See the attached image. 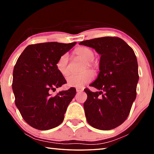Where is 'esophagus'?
I'll return each instance as SVG.
<instances>
[{"mask_svg": "<svg viewBox=\"0 0 154 154\" xmlns=\"http://www.w3.org/2000/svg\"><path fill=\"white\" fill-rule=\"evenodd\" d=\"M76 91H77V92H82L83 89H82V88H77Z\"/></svg>", "mask_w": 154, "mask_h": 154, "instance_id": "34e87169", "label": "esophagus"}]
</instances>
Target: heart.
Returning a JSON list of instances; mask_svg holds the SVG:
<instances>
[{
    "mask_svg": "<svg viewBox=\"0 0 154 154\" xmlns=\"http://www.w3.org/2000/svg\"><path fill=\"white\" fill-rule=\"evenodd\" d=\"M75 54L85 62L83 69V71L85 72L79 75H69L66 79L67 83L71 87L82 88L87 83L92 82L94 79L92 72L88 70H90L92 72L96 71L97 65L93 62L95 58V54L90 48L82 46L75 49ZM69 55L67 54H64L60 56L56 62L57 70L64 77L67 76L69 73Z\"/></svg>",
    "mask_w": 154,
    "mask_h": 154,
    "instance_id": "heart-1",
    "label": "heart"
}]
</instances>
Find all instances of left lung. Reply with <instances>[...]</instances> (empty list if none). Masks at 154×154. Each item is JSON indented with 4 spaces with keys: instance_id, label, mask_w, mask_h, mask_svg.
<instances>
[{
    "instance_id": "left-lung-1",
    "label": "left lung",
    "mask_w": 154,
    "mask_h": 154,
    "mask_svg": "<svg viewBox=\"0 0 154 154\" xmlns=\"http://www.w3.org/2000/svg\"><path fill=\"white\" fill-rule=\"evenodd\" d=\"M100 54V72L90 86L99 92L84 89L83 104L86 119L96 129L109 130L123 123L137 96L139 80L136 55L130 47L117 36H105L79 43Z\"/></svg>"
}]
</instances>
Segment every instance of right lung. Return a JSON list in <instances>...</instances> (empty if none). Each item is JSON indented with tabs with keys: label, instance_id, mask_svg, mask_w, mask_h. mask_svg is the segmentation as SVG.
<instances>
[{
	"label": "right lung",
	"instance_id": "right-lung-1",
	"mask_svg": "<svg viewBox=\"0 0 154 154\" xmlns=\"http://www.w3.org/2000/svg\"><path fill=\"white\" fill-rule=\"evenodd\" d=\"M75 44H32L27 46L17 59L13 72L15 103L23 119L34 128L49 130L64 120L76 89L71 88L55 96L50 92L66 83L57 70L56 62Z\"/></svg>",
	"mask_w": 154,
	"mask_h": 154
}]
</instances>
